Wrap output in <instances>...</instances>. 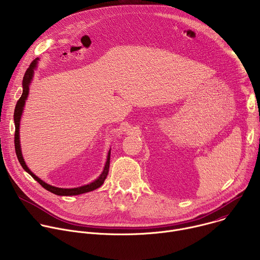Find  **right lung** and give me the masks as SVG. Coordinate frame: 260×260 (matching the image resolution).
Returning <instances> with one entry per match:
<instances>
[{"label": "right lung", "instance_id": "right-lung-1", "mask_svg": "<svg viewBox=\"0 0 260 260\" xmlns=\"http://www.w3.org/2000/svg\"><path fill=\"white\" fill-rule=\"evenodd\" d=\"M38 59V58H37ZM37 59H35L34 61H31V63L29 64V67L27 68V70L25 71V74L23 76V80H22V87H23V90H22V94L20 96V99L17 101V104L15 106V110H14V123H15V134H14V145H15V152H16V155H17V158H18V161L19 164L21 165V167L23 168L24 171H26L37 182H38L41 186L43 188H45L46 190L54 193V194H57V196H66V197H69V196H78V194H81V193H85V192H89V191H92L99 187H101L105 179L107 178V175L109 173V167H110V154L111 152L109 151L108 153V157H107V161H106V165H105V168H104V171L103 173L101 174V176L93 182L87 184V185H84V186H81V187H77V188H58V187H54V186H51V185L43 182L41 179H39L38 177H37L36 175H34L29 170L28 168L26 167L23 158H22V154H21V150H20V145H19V121H20V117H21V114H22V110H23V106H24V103H25V100H26V96L28 94V85H29V82L32 78V74H34V69L36 67V63H37Z\"/></svg>", "mask_w": 260, "mask_h": 260}]
</instances>
